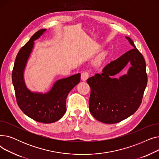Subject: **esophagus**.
<instances>
[{
	"label": "esophagus",
	"instance_id": "1",
	"mask_svg": "<svg viewBox=\"0 0 159 159\" xmlns=\"http://www.w3.org/2000/svg\"><path fill=\"white\" fill-rule=\"evenodd\" d=\"M89 73L87 71L82 72L81 74V80L83 81H86L89 78Z\"/></svg>",
	"mask_w": 159,
	"mask_h": 159
}]
</instances>
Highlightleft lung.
<instances>
[{"label":"left lung","instance_id":"8db88e82","mask_svg":"<svg viewBox=\"0 0 159 159\" xmlns=\"http://www.w3.org/2000/svg\"><path fill=\"white\" fill-rule=\"evenodd\" d=\"M126 38L133 48L107 64L102 73L87 80L91 88L89 111L97 120L106 124L118 123L134 113L147 85L144 58L133 40ZM128 62L132 66L128 73L119 79L113 78Z\"/></svg>","mask_w":159,"mask_h":159}]
</instances>
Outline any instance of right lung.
<instances>
[{"label": "right lung", "instance_id": "add662e5", "mask_svg": "<svg viewBox=\"0 0 159 159\" xmlns=\"http://www.w3.org/2000/svg\"><path fill=\"white\" fill-rule=\"evenodd\" d=\"M46 31L39 30L21 49L16 57L12 71V82L16 102L30 118L42 123H53L61 119L66 111V101L70 91L78 84L80 74L58 80L46 93L32 92L25 84L24 71L34 46V41Z\"/></svg>", "mask_w": 159, "mask_h": 159}]
</instances>
